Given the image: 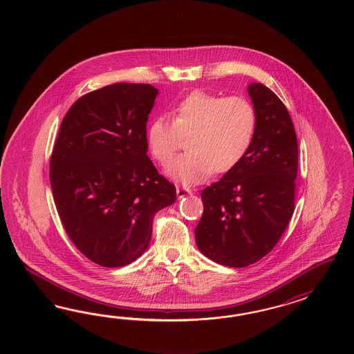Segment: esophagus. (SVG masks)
Here are the masks:
<instances>
[{"mask_svg":"<svg viewBox=\"0 0 354 354\" xmlns=\"http://www.w3.org/2000/svg\"><path fill=\"white\" fill-rule=\"evenodd\" d=\"M191 189H188V188H185V187H178L176 188V194H178V198H183V197H185V196H188V194H191Z\"/></svg>","mask_w":354,"mask_h":354,"instance_id":"esophagus-1","label":"esophagus"}]
</instances>
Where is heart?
Masks as SVG:
<instances>
[{
    "label": "heart",
    "instance_id": "heart-1",
    "mask_svg": "<svg viewBox=\"0 0 354 354\" xmlns=\"http://www.w3.org/2000/svg\"><path fill=\"white\" fill-rule=\"evenodd\" d=\"M171 117L153 119L147 142L156 161L166 166L183 138H188V151L176 157L167 170L174 180L185 185L204 182L213 172L235 169L247 156L257 129V113L247 98L205 91H193L175 104Z\"/></svg>",
    "mask_w": 354,
    "mask_h": 354
}]
</instances>
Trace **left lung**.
<instances>
[{
	"label": "left lung",
	"instance_id": "obj_1",
	"mask_svg": "<svg viewBox=\"0 0 354 354\" xmlns=\"http://www.w3.org/2000/svg\"><path fill=\"white\" fill-rule=\"evenodd\" d=\"M257 129L247 156L206 187L194 230L198 250L219 265L245 268L277 245L295 210L297 136L284 104L261 83L248 86Z\"/></svg>",
	"mask_w": 354,
	"mask_h": 354
}]
</instances>
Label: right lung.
I'll use <instances>...</instances> for the list:
<instances>
[{"mask_svg": "<svg viewBox=\"0 0 354 354\" xmlns=\"http://www.w3.org/2000/svg\"><path fill=\"white\" fill-rule=\"evenodd\" d=\"M158 89L117 83L80 97L61 123L50 185L66 234L88 259L120 268L147 250L153 216L175 185L147 156V122Z\"/></svg>", "mask_w": 354, "mask_h": 354, "instance_id": "1", "label": "right lung"}]
</instances>
